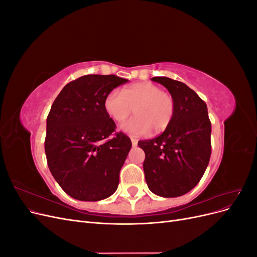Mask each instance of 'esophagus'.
<instances>
[{
    "instance_id": "esophagus-1",
    "label": "esophagus",
    "mask_w": 257,
    "mask_h": 257,
    "mask_svg": "<svg viewBox=\"0 0 257 257\" xmlns=\"http://www.w3.org/2000/svg\"><path fill=\"white\" fill-rule=\"evenodd\" d=\"M131 142H132V145H133L134 147L137 146V144H138V141H137L136 138H134V137H131Z\"/></svg>"
}]
</instances>
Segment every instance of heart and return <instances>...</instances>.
Masks as SVG:
<instances>
[{
    "label": "heart",
    "mask_w": 257,
    "mask_h": 257,
    "mask_svg": "<svg viewBox=\"0 0 257 257\" xmlns=\"http://www.w3.org/2000/svg\"><path fill=\"white\" fill-rule=\"evenodd\" d=\"M105 109L115 122H123L135 112L133 119L121 125L127 134L142 136L152 131H164L175 114V99L168 92L162 91L159 85L151 82L131 84L121 92L112 90L105 99Z\"/></svg>",
    "instance_id": "b5f03b06"
}]
</instances>
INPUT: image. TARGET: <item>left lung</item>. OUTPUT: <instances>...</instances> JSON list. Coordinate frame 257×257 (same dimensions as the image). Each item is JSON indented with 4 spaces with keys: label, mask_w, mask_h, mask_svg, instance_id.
Masks as SVG:
<instances>
[{
    "label": "left lung",
    "mask_w": 257,
    "mask_h": 257,
    "mask_svg": "<svg viewBox=\"0 0 257 257\" xmlns=\"http://www.w3.org/2000/svg\"><path fill=\"white\" fill-rule=\"evenodd\" d=\"M175 99V114L163 133L138 142L145 151L144 172L149 190L162 197L190 192L205 174L211 155V123L207 105L195 91L168 77H153Z\"/></svg>",
    "instance_id": "left-lung-1"
}]
</instances>
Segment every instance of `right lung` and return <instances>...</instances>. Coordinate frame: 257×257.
I'll return each instance as SVG.
<instances>
[{
  "label": "right lung",
  "instance_id": "1",
  "mask_svg": "<svg viewBox=\"0 0 257 257\" xmlns=\"http://www.w3.org/2000/svg\"><path fill=\"white\" fill-rule=\"evenodd\" d=\"M127 81L115 75H85L67 83L51 106L46 158L53 178L75 199H105L118 189L132 142L114 132L105 99Z\"/></svg>",
  "mask_w": 257,
  "mask_h": 257
}]
</instances>
